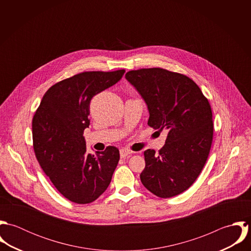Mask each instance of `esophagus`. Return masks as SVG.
Segmentation results:
<instances>
[{
    "instance_id": "34e87169",
    "label": "esophagus",
    "mask_w": 251,
    "mask_h": 251,
    "mask_svg": "<svg viewBox=\"0 0 251 251\" xmlns=\"http://www.w3.org/2000/svg\"><path fill=\"white\" fill-rule=\"evenodd\" d=\"M131 153H132V152L129 151H127V150H124V149H123V150L120 151V156H121V158H126V157L129 156Z\"/></svg>"
}]
</instances>
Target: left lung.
Returning a JSON list of instances; mask_svg holds the SVG:
<instances>
[{
    "instance_id": "left-lung-1",
    "label": "left lung",
    "mask_w": 251,
    "mask_h": 251,
    "mask_svg": "<svg viewBox=\"0 0 251 251\" xmlns=\"http://www.w3.org/2000/svg\"><path fill=\"white\" fill-rule=\"evenodd\" d=\"M126 79L148 106V125L168 131L157 154L151 149L144 151L141 181L158 197L176 196L192 185L209 156L214 134L211 105L197 84L180 73L142 69L127 72Z\"/></svg>"
}]
</instances>
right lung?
Returning a JSON list of instances; mask_svg holds the SVG:
<instances>
[{
  "label": "right lung",
  "instance_id": "obj_1",
  "mask_svg": "<svg viewBox=\"0 0 251 251\" xmlns=\"http://www.w3.org/2000/svg\"><path fill=\"white\" fill-rule=\"evenodd\" d=\"M125 70L86 72L53 85L33 119L36 159L58 191L70 201L88 204L108 187L120 159L116 147L88 153L83 136L90 126V102L118 83Z\"/></svg>",
  "mask_w": 251,
  "mask_h": 251
}]
</instances>
